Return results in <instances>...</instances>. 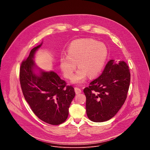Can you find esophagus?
Returning <instances> with one entry per match:
<instances>
[{
    "instance_id": "34e87169",
    "label": "esophagus",
    "mask_w": 150,
    "mask_h": 150,
    "mask_svg": "<svg viewBox=\"0 0 150 150\" xmlns=\"http://www.w3.org/2000/svg\"><path fill=\"white\" fill-rule=\"evenodd\" d=\"M75 93H76V94H79V93H81V90L80 88H78V87H75Z\"/></svg>"
}]
</instances>
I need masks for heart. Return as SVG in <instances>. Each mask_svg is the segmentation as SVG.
<instances>
[{"label": "heart", "instance_id": "1", "mask_svg": "<svg viewBox=\"0 0 150 150\" xmlns=\"http://www.w3.org/2000/svg\"><path fill=\"white\" fill-rule=\"evenodd\" d=\"M105 45L91 38L72 42L67 50V56L60 57V67L66 78L71 79L76 69L79 68L72 79L74 83H81L88 75L92 78L101 71L108 57Z\"/></svg>", "mask_w": 150, "mask_h": 150}]
</instances>
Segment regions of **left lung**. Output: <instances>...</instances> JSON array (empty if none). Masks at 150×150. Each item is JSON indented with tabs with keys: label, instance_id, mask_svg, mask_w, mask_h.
<instances>
[{
	"label": "left lung",
	"instance_id": "obj_1",
	"mask_svg": "<svg viewBox=\"0 0 150 150\" xmlns=\"http://www.w3.org/2000/svg\"><path fill=\"white\" fill-rule=\"evenodd\" d=\"M130 81L126 62L109 60L101 75L83 90L89 119L103 122L115 116L126 100Z\"/></svg>",
	"mask_w": 150,
	"mask_h": 150
}]
</instances>
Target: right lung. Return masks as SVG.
<instances>
[{
  "mask_svg": "<svg viewBox=\"0 0 150 150\" xmlns=\"http://www.w3.org/2000/svg\"><path fill=\"white\" fill-rule=\"evenodd\" d=\"M42 42L33 48L28 58L21 65L19 80L21 89L34 113L41 120L53 125H60L68 118L69 108L75 96L74 87L67 86L54 71L38 68L33 60ZM38 69L37 74L35 71Z\"/></svg>",
  "mask_w": 150,
  "mask_h": 150,
  "instance_id": "right-lung-1",
  "label": "right lung"
}]
</instances>
